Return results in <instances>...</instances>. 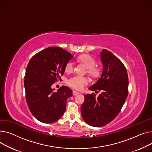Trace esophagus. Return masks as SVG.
I'll list each match as a JSON object with an SVG mask.
<instances>
[{
    "label": "esophagus",
    "instance_id": "34e87169",
    "mask_svg": "<svg viewBox=\"0 0 152 152\" xmlns=\"http://www.w3.org/2000/svg\"><path fill=\"white\" fill-rule=\"evenodd\" d=\"M80 93H78V92H77V91H73V95L74 96H77V95H78Z\"/></svg>",
    "mask_w": 152,
    "mask_h": 152
}]
</instances>
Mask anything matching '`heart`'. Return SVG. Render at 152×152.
<instances>
[{"instance_id": "1", "label": "heart", "mask_w": 152, "mask_h": 152, "mask_svg": "<svg viewBox=\"0 0 152 152\" xmlns=\"http://www.w3.org/2000/svg\"><path fill=\"white\" fill-rule=\"evenodd\" d=\"M78 59L83 64V65L87 68V73L93 78H96L100 75V69L95 67L96 61L90 55L83 54L78 56ZM74 69V63L72 61L68 62L65 67V70L66 72H72ZM69 85L75 90H81L83 88L84 86L88 84V80L85 77H82L79 76H75L71 78L68 81Z\"/></svg>"}]
</instances>
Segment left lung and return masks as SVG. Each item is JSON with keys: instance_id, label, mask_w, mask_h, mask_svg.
<instances>
[{"instance_id": "obj_1", "label": "left lung", "mask_w": 152, "mask_h": 152, "mask_svg": "<svg viewBox=\"0 0 152 152\" xmlns=\"http://www.w3.org/2000/svg\"><path fill=\"white\" fill-rule=\"evenodd\" d=\"M103 66L98 81L89 88L92 91H102L85 95L81 113L85 121L94 127L104 126L120 113L128 94V76L125 66L112 53L103 49L101 53Z\"/></svg>"}]
</instances>
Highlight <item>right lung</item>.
Segmentation results:
<instances>
[{
	"label": "right lung",
	"mask_w": 152,
	"mask_h": 152,
	"mask_svg": "<svg viewBox=\"0 0 152 152\" xmlns=\"http://www.w3.org/2000/svg\"><path fill=\"white\" fill-rule=\"evenodd\" d=\"M73 57L65 50L49 47L32 57L24 76L26 100L31 113L39 121L51 123L58 120L66 109L72 91L62 86L55 92L51 85L64 73L67 62Z\"/></svg>",
	"instance_id": "1"
}]
</instances>
